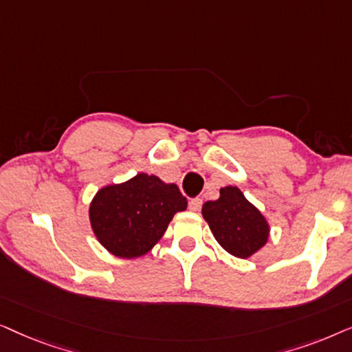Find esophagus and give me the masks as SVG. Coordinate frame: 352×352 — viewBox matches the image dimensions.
Wrapping results in <instances>:
<instances>
[{"label":"esophagus","instance_id":"1","mask_svg":"<svg viewBox=\"0 0 352 352\" xmlns=\"http://www.w3.org/2000/svg\"><path fill=\"white\" fill-rule=\"evenodd\" d=\"M201 204H204V200L199 199V197H197V199H192L189 201V210L190 211H199L201 208Z\"/></svg>","mask_w":352,"mask_h":352}]
</instances>
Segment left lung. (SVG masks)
Instances as JSON below:
<instances>
[{
    "instance_id": "8db88e82",
    "label": "left lung",
    "mask_w": 352,
    "mask_h": 352,
    "mask_svg": "<svg viewBox=\"0 0 352 352\" xmlns=\"http://www.w3.org/2000/svg\"><path fill=\"white\" fill-rule=\"evenodd\" d=\"M201 214L221 247L237 258H250L269 239L271 229L266 218L239 187H223L218 200L204 204Z\"/></svg>"
}]
</instances>
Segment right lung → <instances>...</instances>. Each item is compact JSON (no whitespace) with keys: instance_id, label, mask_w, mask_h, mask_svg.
I'll use <instances>...</instances> for the list:
<instances>
[{"instance_id":"1","label":"right lung","mask_w":352,"mask_h":352,"mask_svg":"<svg viewBox=\"0 0 352 352\" xmlns=\"http://www.w3.org/2000/svg\"><path fill=\"white\" fill-rule=\"evenodd\" d=\"M187 208L176 184L139 173L122 184L98 190L89 205L96 239L117 258L133 259L151 252L177 211Z\"/></svg>"}]
</instances>
